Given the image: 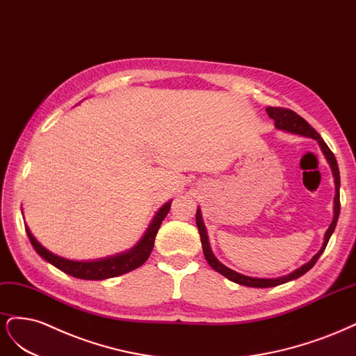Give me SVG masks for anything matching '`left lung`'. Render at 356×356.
I'll return each instance as SVG.
<instances>
[{"mask_svg": "<svg viewBox=\"0 0 356 356\" xmlns=\"http://www.w3.org/2000/svg\"><path fill=\"white\" fill-rule=\"evenodd\" d=\"M266 112H268V115L275 121V127H277V129L290 131V133H296V134H302V136H306V137H312V139L318 140L321 149H323V152L325 155V158L328 159V163H330L331 170H332V175H334V179H336L334 180L336 181V197H334V219H332L330 227L327 229L323 248L319 250V253L311 261L306 263V265H303L300 269H297L293 273L286 275V277L277 278V280H261V278L245 277V275H241V273H238V272H235L232 269L226 268L225 265H222V263L217 260L214 257V254L211 253V248H210V244H209V238H207V231H205V226H204L202 219H201V211L197 210V217H195V219H197V226H198L200 236H201V244H202L204 256H205V260L209 261V265L216 272L222 273L223 277H226L227 280H231V281H234L236 284H241V285H245V286H259V289H266V286H275V285H280V284H284V282H289L291 280H296V278L302 277V275H305L309 269L314 268V265L318 261L319 256L323 254V251L325 250L331 234L334 232L336 225H337V219H339V214H340V173H339V165H337L334 154L331 152V149L323 140V137L318 134V131L314 127H311V124H309L306 120H303L299 115V113H296L291 109L269 106V108H266Z\"/></svg>", "mask_w": 356, "mask_h": 356, "instance_id": "obj_1", "label": "left lung"}]
</instances>
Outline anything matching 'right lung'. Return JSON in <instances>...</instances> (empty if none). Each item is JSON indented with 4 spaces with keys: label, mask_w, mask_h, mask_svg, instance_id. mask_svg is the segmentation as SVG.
I'll return each mask as SVG.
<instances>
[{
    "label": "right lung",
    "mask_w": 356,
    "mask_h": 356,
    "mask_svg": "<svg viewBox=\"0 0 356 356\" xmlns=\"http://www.w3.org/2000/svg\"><path fill=\"white\" fill-rule=\"evenodd\" d=\"M170 205H171V202H167L164 207L159 209V211L155 216V219L152 220L151 226H149V229L146 231L145 236L131 251H129V253H125V254H121V256L103 259V260H97V261H72V260H66L63 257L56 256V254L50 253L49 250H45L38 243V241L33 238V235L31 234L29 227L26 225H25V229H26V234H28L31 244L33 248H35L37 253L44 260L51 263V265L56 266L57 269H60L62 272L71 275V277L81 278V280H106V278L118 277V275L134 270L136 268L142 266L143 263L147 260L149 254H151V251L154 248L158 229H159V226H161L167 213L170 211Z\"/></svg>",
    "instance_id": "1"
}]
</instances>
